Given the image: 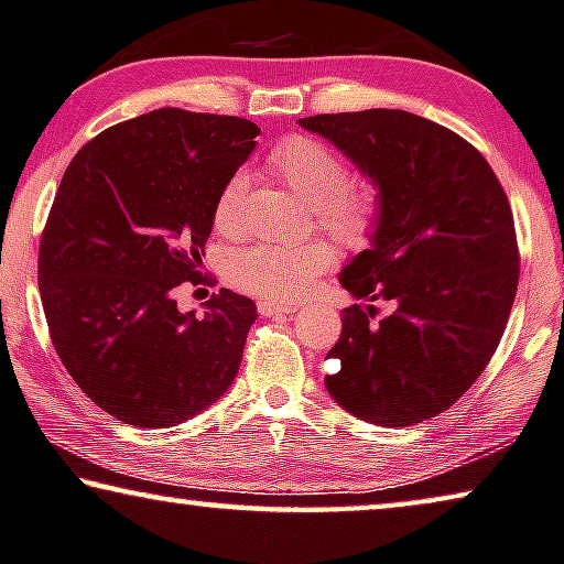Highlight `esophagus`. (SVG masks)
Masks as SVG:
<instances>
[{"label": "esophagus", "instance_id": "1", "mask_svg": "<svg viewBox=\"0 0 564 564\" xmlns=\"http://www.w3.org/2000/svg\"><path fill=\"white\" fill-rule=\"evenodd\" d=\"M260 316H285L291 311H296L293 304H279V301H258Z\"/></svg>", "mask_w": 564, "mask_h": 564}]
</instances>
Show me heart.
I'll use <instances>...</instances> for the list:
<instances>
[{
  "instance_id": "obj_1",
  "label": "heart",
  "mask_w": 564,
  "mask_h": 564,
  "mask_svg": "<svg viewBox=\"0 0 564 564\" xmlns=\"http://www.w3.org/2000/svg\"><path fill=\"white\" fill-rule=\"evenodd\" d=\"M271 172L299 192L314 207L316 225L347 248H365L380 225V192L367 184H351V170L339 151L314 137H289L268 156ZM246 174H232L215 202V228L232 235L242 228ZM334 265V253L324 242L306 246L242 248L230 258L228 279L235 289L268 301H299L318 275Z\"/></svg>"
}]
</instances>
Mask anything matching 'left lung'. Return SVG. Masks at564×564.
<instances>
[{
  "instance_id": "8db88e82",
  "label": "left lung",
  "mask_w": 564,
  "mask_h": 564,
  "mask_svg": "<svg viewBox=\"0 0 564 564\" xmlns=\"http://www.w3.org/2000/svg\"><path fill=\"white\" fill-rule=\"evenodd\" d=\"M341 151L382 199L369 248L341 268L355 299L326 357V390L347 413L384 427L435 417L489 365L519 283L509 199L489 162L423 116L369 108L299 119Z\"/></svg>"
}]
</instances>
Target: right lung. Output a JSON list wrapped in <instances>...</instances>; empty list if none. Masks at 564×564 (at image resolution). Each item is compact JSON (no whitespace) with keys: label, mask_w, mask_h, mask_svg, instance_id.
Wrapping results in <instances>:
<instances>
[{"label":"right lung","mask_w":564,"mask_h":564,"mask_svg":"<svg viewBox=\"0 0 564 564\" xmlns=\"http://www.w3.org/2000/svg\"><path fill=\"white\" fill-rule=\"evenodd\" d=\"M258 133L235 116L159 108L67 164L40 240L42 308L75 384L121 423H184L238 375L253 301L223 289L195 316L172 291L199 281L217 195Z\"/></svg>","instance_id":"right-lung-1"}]
</instances>
